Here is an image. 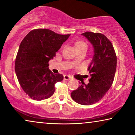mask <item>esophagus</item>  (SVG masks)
I'll return each mask as SVG.
<instances>
[{"mask_svg": "<svg viewBox=\"0 0 135 135\" xmlns=\"http://www.w3.org/2000/svg\"><path fill=\"white\" fill-rule=\"evenodd\" d=\"M64 78L65 80H69L71 78V76L68 75H64Z\"/></svg>", "mask_w": 135, "mask_h": 135, "instance_id": "1", "label": "esophagus"}]
</instances>
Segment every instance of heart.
I'll list each match as a JSON object with an SVG mask.
<instances>
[{"instance_id":"b5f03b06","label":"heart","mask_w":135,"mask_h":135,"mask_svg":"<svg viewBox=\"0 0 135 135\" xmlns=\"http://www.w3.org/2000/svg\"><path fill=\"white\" fill-rule=\"evenodd\" d=\"M76 46V49H87V44L86 42H83V41H79V42H76L75 44Z\"/></svg>"}]
</instances>
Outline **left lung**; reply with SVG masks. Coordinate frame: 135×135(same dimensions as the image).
I'll return each mask as SVG.
<instances>
[{"label":"left lung","instance_id":"left-lung-1","mask_svg":"<svg viewBox=\"0 0 135 135\" xmlns=\"http://www.w3.org/2000/svg\"><path fill=\"white\" fill-rule=\"evenodd\" d=\"M83 35L94 47V57L88 70L91 78L89 83L83 81L71 93V98L84 105L95 104L109 91L114 81L117 68V56L112 42L105 35L85 32Z\"/></svg>","mask_w":135,"mask_h":135}]
</instances>
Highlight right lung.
Returning <instances> with one entry per match:
<instances>
[{"label": "right lung", "instance_id": "obj_1", "mask_svg": "<svg viewBox=\"0 0 135 135\" xmlns=\"http://www.w3.org/2000/svg\"><path fill=\"white\" fill-rule=\"evenodd\" d=\"M70 35H59L48 29L32 30L21 41L15 59V70L24 92L36 100L49 98L55 84L62 81V74H54L49 61Z\"/></svg>", "mask_w": 135, "mask_h": 135}]
</instances>
